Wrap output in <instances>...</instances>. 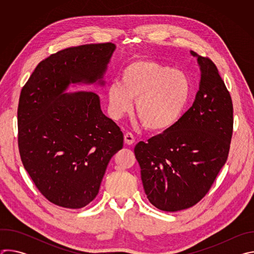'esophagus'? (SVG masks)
I'll use <instances>...</instances> for the list:
<instances>
[{
	"mask_svg": "<svg viewBox=\"0 0 254 254\" xmlns=\"http://www.w3.org/2000/svg\"><path fill=\"white\" fill-rule=\"evenodd\" d=\"M125 142L127 144H128V146H129V144H132L134 142V136H133V134L131 132H127L125 134Z\"/></svg>",
	"mask_w": 254,
	"mask_h": 254,
	"instance_id": "obj_1",
	"label": "esophagus"
}]
</instances>
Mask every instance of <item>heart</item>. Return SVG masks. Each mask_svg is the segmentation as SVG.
<instances>
[{
    "instance_id": "obj_1",
    "label": "heart",
    "mask_w": 254,
    "mask_h": 254,
    "mask_svg": "<svg viewBox=\"0 0 254 254\" xmlns=\"http://www.w3.org/2000/svg\"><path fill=\"white\" fill-rule=\"evenodd\" d=\"M192 91L185 72L152 59H136L121 72L106 88L108 112L114 120L132 110L143 126L154 131L174 127L182 117Z\"/></svg>"
}]
</instances>
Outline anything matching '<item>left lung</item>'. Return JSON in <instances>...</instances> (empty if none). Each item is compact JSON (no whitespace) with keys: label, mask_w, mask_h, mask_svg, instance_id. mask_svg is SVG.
Segmentation results:
<instances>
[{"label":"left lung","mask_w":254,"mask_h":254,"mask_svg":"<svg viewBox=\"0 0 254 254\" xmlns=\"http://www.w3.org/2000/svg\"><path fill=\"white\" fill-rule=\"evenodd\" d=\"M201 70L193 105L179 122L134 148L142 186L158 209L176 212L197 204L225 165L233 132V104L218 69L191 51Z\"/></svg>","instance_id":"1"}]
</instances>
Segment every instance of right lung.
<instances>
[{
	"label": "right lung",
	"instance_id": "1",
	"mask_svg": "<svg viewBox=\"0 0 254 254\" xmlns=\"http://www.w3.org/2000/svg\"><path fill=\"white\" fill-rule=\"evenodd\" d=\"M113 43L70 47L42 60L23 86L18 105V146L25 170L51 203L69 209L98 194L124 133L103 115L90 91L64 93L70 83L100 85Z\"/></svg>",
	"mask_w": 254,
	"mask_h": 254
}]
</instances>
